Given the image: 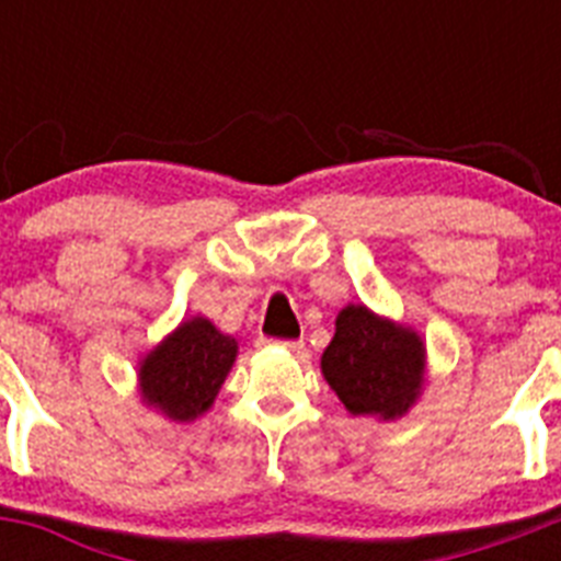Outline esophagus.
Listing matches in <instances>:
<instances>
[{
	"label": "esophagus",
	"mask_w": 561,
	"mask_h": 561,
	"mask_svg": "<svg viewBox=\"0 0 561 561\" xmlns=\"http://www.w3.org/2000/svg\"><path fill=\"white\" fill-rule=\"evenodd\" d=\"M272 345H277V348H286L291 351V354H304V340H275Z\"/></svg>",
	"instance_id": "obj_1"
}]
</instances>
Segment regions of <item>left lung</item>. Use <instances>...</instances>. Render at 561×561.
<instances>
[{"label": "left lung", "instance_id": "left-lung-1", "mask_svg": "<svg viewBox=\"0 0 561 561\" xmlns=\"http://www.w3.org/2000/svg\"><path fill=\"white\" fill-rule=\"evenodd\" d=\"M424 345L413 331L345 306L323 354V376L354 415H404L421 390Z\"/></svg>", "mask_w": 561, "mask_h": 561}]
</instances>
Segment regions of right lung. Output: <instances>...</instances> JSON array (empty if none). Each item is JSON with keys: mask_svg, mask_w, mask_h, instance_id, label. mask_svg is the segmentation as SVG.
I'll list each match as a JSON object with an SVG mask.
<instances>
[{"mask_svg": "<svg viewBox=\"0 0 561 561\" xmlns=\"http://www.w3.org/2000/svg\"><path fill=\"white\" fill-rule=\"evenodd\" d=\"M236 348V340L210 320L193 317L146 356L140 368L142 399L173 421L196 419L219 393Z\"/></svg>", "mask_w": 561, "mask_h": 561, "instance_id": "add662e5", "label": "right lung"}]
</instances>
